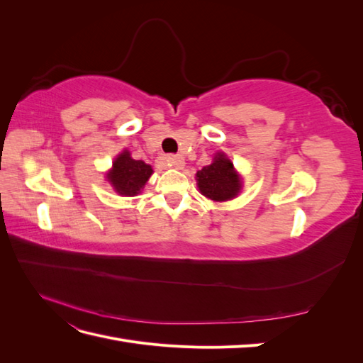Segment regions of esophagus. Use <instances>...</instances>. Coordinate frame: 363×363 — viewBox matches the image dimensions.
<instances>
[{
	"label": "esophagus",
	"instance_id": "esophagus-1",
	"mask_svg": "<svg viewBox=\"0 0 363 363\" xmlns=\"http://www.w3.org/2000/svg\"><path fill=\"white\" fill-rule=\"evenodd\" d=\"M164 160H167L168 167H171V168H182L184 164V159L180 155H169L164 157Z\"/></svg>",
	"mask_w": 363,
	"mask_h": 363
}]
</instances>
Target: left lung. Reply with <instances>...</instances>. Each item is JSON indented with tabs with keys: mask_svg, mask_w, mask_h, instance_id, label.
I'll use <instances>...</instances> for the list:
<instances>
[{
	"mask_svg": "<svg viewBox=\"0 0 363 363\" xmlns=\"http://www.w3.org/2000/svg\"><path fill=\"white\" fill-rule=\"evenodd\" d=\"M200 192L213 201L232 200L240 191V179L224 152H218L213 162L196 172Z\"/></svg>",
	"mask_w": 363,
	"mask_h": 363,
	"instance_id": "1",
	"label": "left lung"
}]
</instances>
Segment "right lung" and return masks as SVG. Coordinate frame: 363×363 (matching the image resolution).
I'll list each match as a JSON object with an SVG mask.
<instances>
[{
	"instance_id": "obj_1",
	"label": "right lung",
	"mask_w": 363,
	"mask_h": 363,
	"mask_svg": "<svg viewBox=\"0 0 363 363\" xmlns=\"http://www.w3.org/2000/svg\"><path fill=\"white\" fill-rule=\"evenodd\" d=\"M152 168L142 160L131 159L130 152L124 151L115 159L112 171L107 174V180L121 195L133 196L144 188L151 177Z\"/></svg>"
}]
</instances>
